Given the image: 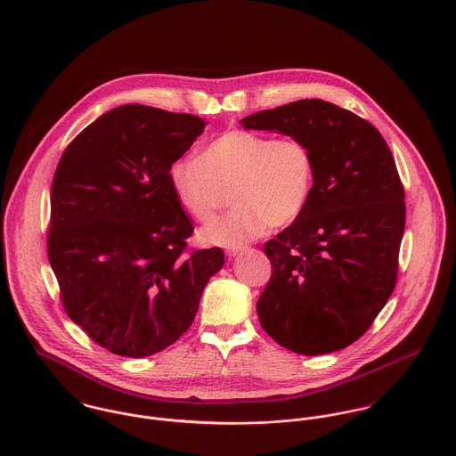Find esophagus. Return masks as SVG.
<instances>
[{
    "label": "esophagus",
    "instance_id": "1",
    "mask_svg": "<svg viewBox=\"0 0 456 456\" xmlns=\"http://www.w3.org/2000/svg\"><path fill=\"white\" fill-rule=\"evenodd\" d=\"M242 251H244V248H233V249H228V251H226V256H228V258H235V256H239Z\"/></svg>",
    "mask_w": 456,
    "mask_h": 456
}]
</instances>
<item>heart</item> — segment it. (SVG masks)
Instances as JSON below:
<instances>
[{
    "label": "heart",
    "instance_id": "heart-1",
    "mask_svg": "<svg viewBox=\"0 0 456 456\" xmlns=\"http://www.w3.org/2000/svg\"><path fill=\"white\" fill-rule=\"evenodd\" d=\"M168 183L179 205L200 223L214 217L232 190L235 207L207 224L200 239L240 248L270 224L288 226L298 219L314 188V159L298 138L230 130L214 138L200 158L174 161Z\"/></svg>",
    "mask_w": 456,
    "mask_h": 456
}]
</instances>
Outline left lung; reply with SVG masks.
Segmentation results:
<instances>
[{"mask_svg":"<svg viewBox=\"0 0 456 456\" xmlns=\"http://www.w3.org/2000/svg\"><path fill=\"white\" fill-rule=\"evenodd\" d=\"M240 123L298 138L314 159L304 212L265 244L272 275L256 304L261 326L298 354L344 349L372 325L396 282L405 195L390 147L369 121L316 98Z\"/></svg>","mask_w":456,"mask_h":456,"instance_id":"obj_1","label":"left lung"}]
</instances>
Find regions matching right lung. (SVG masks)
<instances>
[{
    "label": "right lung",
    "instance_id": "add662e5",
    "mask_svg": "<svg viewBox=\"0 0 456 456\" xmlns=\"http://www.w3.org/2000/svg\"><path fill=\"white\" fill-rule=\"evenodd\" d=\"M203 128L191 114L123 105L80 131L56 168L49 261L69 320L114 354L174 344L224 265L221 248L188 251L193 224L168 183Z\"/></svg>",
    "mask_w": 456,
    "mask_h": 456
}]
</instances>
